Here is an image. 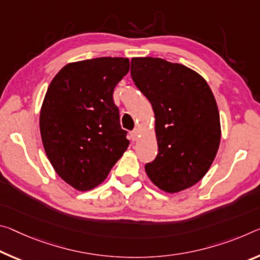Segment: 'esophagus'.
<instances>
[{
    "label": "esophagus",
    "instance_id": "34e87169",
    "mask_svg": "<svg viewBox=\"0 0 260 260\" xmlns=\"http://www.w3.org/2000/svg\"><path fill=\"white\" fill-rule=\"evenodd\" d=\"M140 138V129L139 128H134L131 132V139L132 141H138Z\"/></svg>",
    "mask_w": 260,
    "mask_h": 260
}]
</instances>
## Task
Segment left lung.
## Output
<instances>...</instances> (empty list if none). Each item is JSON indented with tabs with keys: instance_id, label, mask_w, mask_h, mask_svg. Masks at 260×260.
<instances>
[{
	"instance_id": "left-lung-1",
	"label": "left lung",
	"mask_w": 260,
	"mask_h": 260,
	"mask_svg": "<svg viewBox=\"0 0 260 260\" xmlns=\"http://www.w3.org/2000/svg\"><path fill=\"white\" fill-rule=\"evenodd\" d=\"M131 75L150 102L158 152L146 172L167 193H178L204 178L221 141L220 113L205 78L159 57H133Z\"/></svg>"
}]
</instances>
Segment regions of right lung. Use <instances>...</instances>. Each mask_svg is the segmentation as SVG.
Listing matches in <instances>:
<instances>
[{
    "instance_id": "add662e5",
    "label": "right lung",
    "mask_w": 260,
    "mask_h": 260,
    "mask_svg": "<svg viewBox=\"0 0 260 260\" xmlns=\"http://www.w3.org/2000/svg\"><path fill=\"white\" fill-rule=\"evenodd\" d=\"M128 71L126 57L71 62L45 94L39 117L45 152L60 178L77 191L101 185L128 148L112 98Z\"/></svg>"
}]
</instances>
